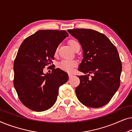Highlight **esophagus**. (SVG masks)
Returning <instances> with one entry per match:
<instances>
[{
    "label": "esophagus",
    "mask_w": 132,
    "mask_h": 132,
    "mask_svg": "<svg viewBox=\"0 0 132 132\" xmlns=\"http://www.w3.org/2000/svg\"><path fill=\"white\" fill-rule=\"evenodd\" d=\"M73 76V75L72 73H68V77H69V78H71Z\"/></svg>",
    "instance_id": "34e87169"
}]
</instances>
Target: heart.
<instances>
[{"label": "heart", "instance_id": "heart-1", "mask_svg": "<svg viewBox=\"0 0 132 132\" xmlns=\"http://www.w3.org/2000/svg\"><path fill=\"white\" fill-rule=\"evenodd\" d=\"M69 44L72 48V49L74 48L76 45L79 44L78 41H77L75 39H71L69 41ZM77 61L73 59H64V60L61 61L59 63L58 66L61 70H64L65 71H71L73 70V68L76 66Z\"/></svg>", "mask_w": 132, "mask_h": 132}]
</instances>
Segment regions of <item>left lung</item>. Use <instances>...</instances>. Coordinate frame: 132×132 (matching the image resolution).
<instances>
[{
  "label": "left lung",
  "instance_id": "8db88e82",
  "mask_svg": "<svg viewBox=\"0 0 132 132\" xmlns=\"http://www.w3.org/2000/svg\"><path fill=\"white\" fill-rule=\"evenodd\" d=\"M82 46L83 58L78 70L80 84L76 88L85 106L98 108L108 103L120 87L122 64L116 47L104 34L86 29H69ZM93 73L91 79L88 76Z\"/></svg>",
  "mask_w": 132,
  "mask_h": 132
}]
</instances>
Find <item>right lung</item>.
<instances>
[{
  "label": "right lung",
  "instance_id": "add662e5",
  "mask_svg": "<svg viewBox=\"0 0 132 132\" xmlns=\"http://www.w3.org/2000/svg\"><path fill=\"white\" fill-rule=\"evenodd\" d=\"M68 37L65 30H40L26 38L20 46L14 62V86L21 102L37 112L52 107L59 86L67 82L68 74L54 68L44 74L51 64L59 44Z\"/></svg>",
  "mask_w": 132,
  "mask_h": 132
}]
</instances>
